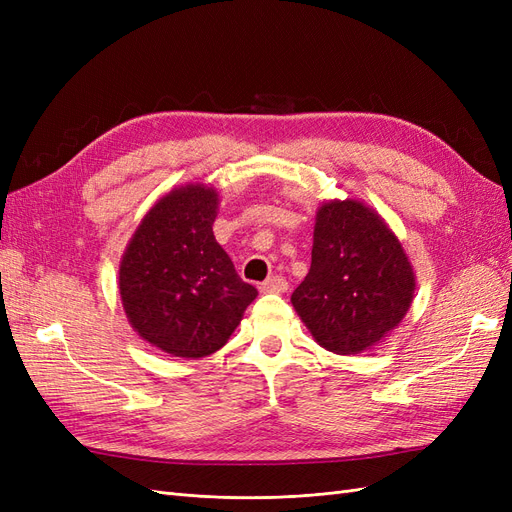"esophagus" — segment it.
Wrapping results in <instances>:
<instances>
[{"label": "esophagus", "mask_w": 512, "mask_h": 512, "mask_svg": "<svg viewBox=\"0 0 512 512\" xmlns=\"http://www.w3.org/2000/svg\"><path fill=\"white\" fill-rule=\"evenodd\" d=\"M260 290L262 292H286L288 282H286V277H282V275H271L269 280L260 284Z\"/></svg>", "instance_id": "obj_1"}]
</instances>
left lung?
I'll return each mask as SVG.
<instances>
[{
	"label": "left lung",
	"instance_id": "left-lung-1",
	"mask_svg": "<svg viewBox=\"0 0 512 512\" xmlns=\"http://www.w3.org/2000/svg\"><path fill=\"white\" fill-rule=\"evenodd\" d=\"M412 294L410 262L374 211L356 200L320 207L312 267L290 301L322 348L359 354L374 346L404 318Z\"/></svg>",
	"mask_w": 512,
	"mask_h": 512
}]
</instances>
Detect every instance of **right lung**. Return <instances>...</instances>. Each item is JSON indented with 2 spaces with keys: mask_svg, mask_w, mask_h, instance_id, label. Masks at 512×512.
<instances>
[{
  "mask_svg": "<svg viewBox=\"0 0 512 512\" xmlns=\"http://www.w3.org/2000/svg\"><path fill=\"white\" fill-rule=\"evenodd\" d=\"M215 213L218 194L205 185L166 194L134 232L119 267L132 327L181 359L220 350L258 294L215 241Z\"/></svg>",
  "mask_w": 512,
  "mask_h": 512,
  "instance_id": "add662e5",
  "label": "right lung"
}]
</instances>
